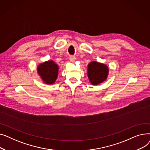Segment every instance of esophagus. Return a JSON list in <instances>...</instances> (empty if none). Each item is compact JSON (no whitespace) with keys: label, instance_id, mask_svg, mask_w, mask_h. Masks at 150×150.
Listing matches in <instances>:
<instances>
[{"label":"esophagus","instance_id":"1","mask_svg":"<svg viewBox=\"0 0 150 150\" xmlns=\"http://www.w3.org/2000/svg\"><path fill=\"white\" fill-rule=\"evenodd\" d=\"M69 59H70V62H74L75 61V60H76V58H75V56H71V57H70Z\"/></svg>","mask_w":150,"mask_h":150}]
</instances>
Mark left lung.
Returning <instances> with one entry per match:
<instances>
[{"instance_id": "8db88e82", "label": "left lung", "mask_w": 150, "mask_h": 150, "mask_svg": "<svg viewBox=\"0 0 150 150\" xmlns=\"http://www.w3.org/2000/svg\"><path fill=\"white\" fill-rule=\"evenodd\" d=\"M108 75V67L101 63L92 61L88 65V75L90 82L97 85L104 81Z\"/></svg>"}]
</instances>
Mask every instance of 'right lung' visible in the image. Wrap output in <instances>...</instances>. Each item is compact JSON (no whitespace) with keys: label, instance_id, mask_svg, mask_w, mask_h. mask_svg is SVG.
<instances>
[{"label":"right lung","instance_id":"add662e5","mask_svg":"<svg viewBox=\"0 0 150 150\" xmlns=\"http://www.w3.org/2000/svg\"><path fill=\"white\" fill-rule=\"evenodd\" d=\"M38 71L44 82L53 84L58 76V66L53 61H49L39 65Z\"/></svg>","mask_w":150,"mask_h":150}]
</instances>
